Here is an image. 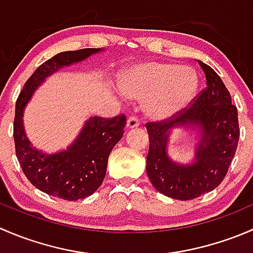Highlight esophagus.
Masks as SVG:
<instances>
[{"mask_svg":"<svg viewBox=\"0 0 253 253\" xmlns=\"http://www.w3.org/2000/svg\"><path fill=\"white\" fill-rule=\"evenodd\" d=\"M127 128H137L139 126V120L137 119L136 116H129L128 120H127V124H126Z\"/></svg>","mask_w":253,"mask_h":253,"instance_id":"obj_1","label":"esophagus"}]
</instances>
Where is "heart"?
I'll return each instance as SVG.
<instances>
[{
  "mask_svg": "<svg viewBox=\"0 0 253 253\" xmlns=\"http://www.w3.org/2000/svg\"><path fill=\"white\" fill-rule=\"evenodd\" d=\"M125 96L143 100V110L154 121L180 114L196 96L198 76L192 67L177 63L147 61L127 68L120 77Z\"/></svg>",
  "mask_w": 253,
  "mask_h": 253,
  "instance_id": "obj_1",
  "label": "heart"
}]
</instances>
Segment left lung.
Instances as JSON below:
<instances>
[{"mask_svg": "<svg viewBox=\"0 0 253 253\" xmlns=\"http://www.w3.org/2000/svg\"><path fill=\"white\" fill-rule=\"evenodd\" d=\"M206 75L207 86L175 120L148 122L149 152L147 174L155 188L170 198L188 201L211 192L225 177L239 143L237 109L215 71L198 61ZM190 126L200 134L195 160L178 165L167 155L169 131Z\"/></svg>", "mask_w": 253, "mask_h": 253, "instance_id": "1", "label": "left lung"}]
</instances>
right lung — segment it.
Instances as JSON below:
<instances>
[{
    "mask_svg": "<svg viewBox=\"0 0 253 253\" xmlns=\"http://www.w3.org/2000/svg\"><path fill=\"white\" fill-rule=\"evenodd\" d=\"M100 51L103 48L65 51L45 61L25 82L16 103L13 137L23 172L38 190L66 201L85 198L100 187L106 174L109 155L125 133L126 116L90 117L67 149L47 154L33 147L27 138L23 115L34 91L45 79L62 67L81 62Z\"/></svg>",
    "mask_w": 253,
    "mask_h": 253,
    "instance_id": "right-lung-1",
    "label": "right lung"
}]
</instances>
